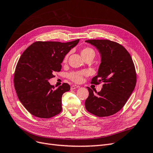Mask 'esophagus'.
Segmentation results:
<instances>
[{
  "label": "esophagus",
  "mask_w": 153,
  "mask_h": 153,
  "mask_svg": "<svg viewBox=\"0 0 153 153\" xmlns=\"http://www.w3.org/2000/svg\"><path fill=\"white\" fill-rule=\"evenodd\" d=\"M80 87L78 86V85H72L71 87V90H74V89H77V88H79Z\"/></svg>",
  "instance_id": "obj_1"
}]
</instances>
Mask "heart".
<instances>
[{
    "instance_id": "1",
    "label": "heart",
    "mask_w": 153,
    "mask_h": 153,
    "mask_svg": "<svg viewBox=\"0 0 153 153\" xmlns=\"http://www.w3.org/2000/svg\"><path fill=\"white\" fill-rule=\"evenodd\" d=\"M89 53H94V50L90 48H85L84 49H83L81 52L82 55ZM68 55H66L65 58H64V61H66L68 59ZM87 73V72L85 71H82V72H73V73H71V74H69V76L73 81L75 82H80L82 79V76L84 75H85Z\"/></svg>"
}]
</instances>
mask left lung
I'll return each instance as SVG.
<instances>
[{"mask_svg": "<svg viewBox=\"0 0 153 153\" xmlns=\"http://www.w3.org/2000/svg\"><path fill=\"white\" fill-rule=\"evenodd\" d=\"M85 42L98 50L101 57L98 74L91 83L103 82L102 89L96 94L87 87L89 94L85 102V108L98 117L110 116L123 107L135 89V66L128 51L117 43L108 39Z\"/></svg>", "mask_w": 153, "mask_h": 153, "instance_id": "8db88e82", "label": "left lung"}]
</instances>
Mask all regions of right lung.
Segmentation results:
<instances>
[{
	"instance_id": "1",
	"label": "right lung",
	"mask_w": 153,
	"mask_h": 153,
	"mask_svg": "<svg viewBox=\"0 0 153 153\" xmlns=\"http://www.w3.org/2000/svg\"><path fill=\"white\" fill-rule=\"evenodd\" d=\"M79 39L68 43L37 41L22 53L16 67L14 85L20 102L29 112L39 118H50L62 110V96L70 90L66 83L58 87L48 80L60 71L66 55Z\"/></svg>"
}]
</instances>
